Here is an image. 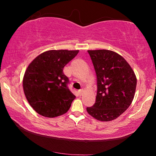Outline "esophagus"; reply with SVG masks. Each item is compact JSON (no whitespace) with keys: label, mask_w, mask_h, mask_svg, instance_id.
Here are the masks:
<instances>
[{"label":"esophagus","mask_w":156,"mask_h":156,"mask_svg":"<svg viewBox=\"0 0 156 156\" xmlns=\"http://www.w3.org/2000/svg\"><path fill=\"white\" fill-rule=\"evenodd\" d=\"M83 91H83V89H80V90H79V91H78V95H79V96H81L82 95H83Z\"/></svg>","instance_id":"esophagus-1"}]
</instances>
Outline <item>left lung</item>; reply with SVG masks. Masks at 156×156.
Instances as JSON below:
<instances>
[{
  "label": "left lung",
  "mask_w": 156,
  "mask_h": 156,
  "mask_svg": "<svg viewBox=\"0 0 156 156\" xmlns=\"http://www.w3.org/2000/svg\"><path fill=\"white\" fill-rule=\"evenodd\" d=\"M97 77L96 102L87 107L100 121H112L123 113L135 95L137 79L131 66L117 53L106 49L88 50Z\"/></svg>",
  "instance_id": "1"
}]
</instances>
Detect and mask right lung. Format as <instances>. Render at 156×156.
<instances>
[{"instance_id":"right-lung-1","label":"right lung","mask_w":156,"mask_h":156,"mask_svg":"<svg viewBox=\"0 0 156 156\" xmlns=\"http://www.w3.org/2000/svg\"><path fill=\"white\" fill-rule=\"evenodd\" d=\"M78 50H49L29 65L23 84L26 98L36 112L47 118L64 114L76 96L68 87L69 78L63 68Z\"/></svg>"}]
</instances>
